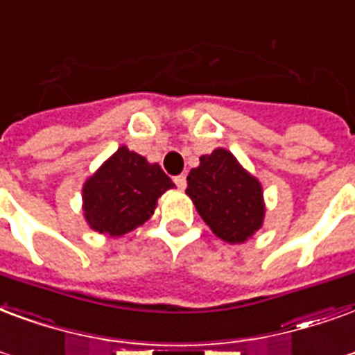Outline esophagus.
Here are the masks:
<instances>
[{
    "instance_id": "1",
    "label": "esophagus",
    "mask_w": 355,
    "mask_h": 355,
    "mask_svg": "<svg viewBox=\"0 0 355 355\" xmlns=\"http://www.w3.org/2000/svg\"><path fill=\"white\" fill-rule=\"evenodd\" d=\"M175 184H177V188H180V190H184V188H186V177H184V175H178V177H175Z\"/></svg>"
}]
</instances>
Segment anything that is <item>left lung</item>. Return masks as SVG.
Instances as JSON below:
<instances>
[{
  "label": "left lung",
  "instance_id": "left-lung-1",
  "mask_svg": "<svg viewBox=\"0 0 355 355\" xmlns=\"http://www.w3.org/2000/svg\"><path fill=\"white\" fill-rule=\"evenodd\" d=\"M199 162L186 178V193L214 235L225 243H244L263 224L261 184L224 148Z\"/></svg>",
  "mask_w": 355,
  "mask_h": 355
}]
</instances>
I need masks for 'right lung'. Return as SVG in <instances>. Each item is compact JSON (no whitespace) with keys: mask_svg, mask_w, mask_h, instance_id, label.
<instances>
[{"mask_svg":"<svg viewBox=\"0 0 355 355\" xmlns=\"http://www.w3.org/2000/svg\"><path fill=\"white\" fill-rule=\"evenodd\" d=\"M173 186L159 165L122 146L86 180L84 216L94 231L120 237L144 224Z\"/></svg>","mask_w":355,"mask_h":355,"instance_id":"right-lung-1","label":"right lung"}]
</instances>
